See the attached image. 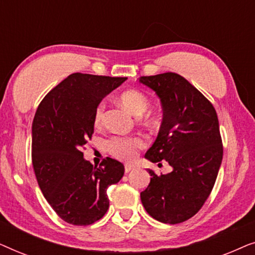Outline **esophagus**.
<instances>
[{
  "mask_svg": "<svg viewBox=\"0 0 255 255\" xmlns=\"http://www.w3.org/2000/svg\"><path fill=\"white\" fill-rule=\"evenodd\" d=\"M133 169H134V166H132V165H125V173L131 172V170H133Z\"/></svg>",
  "mask_w": 255,
  "mask_h": 255,
  "instance_id": "esophagus-1",
  "label": "esophagus"
}]
</instances>
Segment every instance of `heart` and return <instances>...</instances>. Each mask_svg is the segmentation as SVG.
Wrapping results in <instances>:
<instances>
[{"instance_id":"b5f03b06","label":"heart","mask_w":255,"mask_h":255,"mask_svg":"<svg viewBox=\"0 0 255 255\" xmlns=\"http://www.w3.org/2000/svg\"><path fill=\"white\" fill-rule=\"evenodd\" d=\"M121 103L130 111L134 116H141L148 109L149 102L145 94H142L139 90L130 89L125 90L122 93L120 97ZM104 115V104L101 103L97 106L94 115V123L95 127H101L103 122ZM146 142L141 137L138 135H132V137H127V135H114L109 140L107 141V148L111 154L116 156L117 159L124 160V161H131L135 158L139 149L144 148Z\"/></svg>"}]
</instances>
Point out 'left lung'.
<instances>
[{"mask_svg":"<svg viewBox=\"0 0 255 255\" xmlns=\"http://www.w3.org/2000/svg\"><path fill=\"white\" fill-rule=\"evenodd\" d=\"M139 82L154 90L162 104L158 137L146 152L152 162L166 160L173 170L156 175L140 193L149 216L177 224L196 215L210 195L223 159L222 137L210 101L176 73L141 76Z\"/></svg>","mask_w":255,"mask_h":255,"instance_id":"left-lung-1","label":"left lung"}]
</instances>
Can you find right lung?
Listing matches in <instances>:
<instances>
[{"label": "right lung", "instance_id": "1", "mask_svg": "<svg viewBox=\"0 0 255 255\" xmlns=\"http://www.w3.org/2000/svg\"><path fill=\"white\" fill-rule=\"evenodd\" d=\"M127 78L73 73L41 101L32 123V165L48 204L65 222L90 225L109 209L108 187L120 182L123 163L107 158L93 167L83 146L94 133L103 97Z\"/></svg>", "mask_w": 255, "mask_h": 255}]
</instances>
